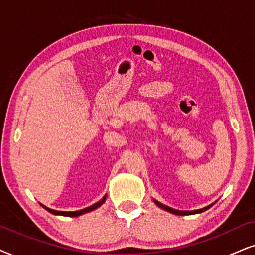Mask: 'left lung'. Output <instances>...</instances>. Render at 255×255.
Listing matches in <instances>:
<instances>
[{
    "label": "left lung",
    "mask_w": 255,
    "mask_h": 255,
    "mask_svg": "<svg viewBox=\"0 0 255 255\" xmlns=\"http://www.w3.org/2000/svg\"><path fill=\"white\" fill-rule=\"evenodd\" d=\"M153 201L155 202V205H156V206H159L160 208L165 209V211L169 212V213H172V214H175V215H192V214H199V213H202V212L207 211L208 208H211L212 206H213V205L215 204V202H213V204H211V205L206 206V207H204V208H200V209H194V211H179V209H174V208H170V207H168V206H166V205L161 204V202L156 201L155 199H153Z\"/></svg>",
    "instance_id": "left-lung-1"
}]
</instances>
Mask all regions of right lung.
Instances as JSON below:
<instances>
[{
  "label": "right lung",
  "mask_w": 255,
  "mask_h": 255,
  "mask_svg": "<svg viewBox=\"0 0 255 255\" xmlns=\"http://www.w3.org/2000/svg\"><path fill=\"white\" fill-rule=\"evenodd\" d=\"M106 198H107V195H105L104 198H102L101 200H100V201H98V202H96V204H94V205L89 206V207L83 208V209H80V211H74V212L55 211V209L48 208V207H46V206L42 205V204H41V206H42V207H43L44 209H47V211L49 212V213H51V214H55V215H63V217H79V215H82V214H85V213H88V212H92V211H94V209L99 208L100 206H101V205L104 204V202L106 201Z\"/></svg>",
  "instance_id": "right-lung-1"
}]
</instances>
